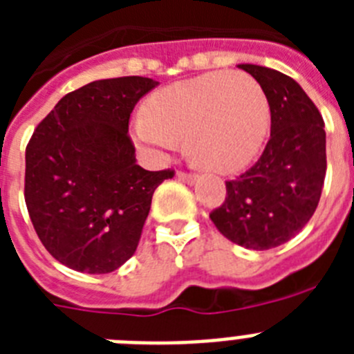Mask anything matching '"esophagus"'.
<instances>
[{
	"label": "esophagus",
	"mask_w": 354,
	"mask_h": 354,
	"mask_svg": "<svg viewBox=\"0 0 354 354\" xmlns=\"http://www.w3.org/2000/svg\"><path fill=\"white\" fill-rule=\"evenodd\" d=\"M177 179L183 180V183H186V184H195L198 177H196L195 174H184V171H177Z\"/></svg>",
	"instance_id": "esophagus-1"
}]
</instances>
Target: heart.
I'll use <instances>...</instances> for the list:
<instances>
[{
    "mask_svg": "<svg viewBox=\"0 0 354 354\" xmlns=\"http://www.w3.org/2000/svg\"><path fill=\"white\" fill-rule=\"evenodd\" d=\"M270 127V101L261 83L246 72L216 71L156 92L133 133L156 154L186 138V152L196 165L232 174L257 158Z\"/></svg>",
    "mask_w": 354,
    "mask_h": 354,
    "instance_id": "obj_1",
    "label": "heart"
}]
</instances>
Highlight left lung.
Here are the masks:
<instances>
[{
    "mask_svg": "<svg viewBox=\"0 0 354 354\" xmlns=\"http://www.w3.org/2000/svg\"><path fill=\"white\" fill-rule=\"evenodd\" d=\"M237 67L268 95L271 136L259 161L225 183V202L209 216L227 239L261 252L292 239L317 209L326 175V133L319 109L292 77L261 65Z\"/></svg>",
    "mask_w": 354,
    "mask_h": 354,
    "instance_id": "obj_1",
    "label": "left lung"
}]
</instances>
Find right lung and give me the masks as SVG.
Listing matches in <instances>:
<instances>
[{
	"label": "right lung",
	"mask_w": 354,
	"mask_h": 354,
	"mask_svg": "<svg viewBox=\"0 0 354 354\" xmlns=\"http://www.w3.org/2000/svg\"><path fill=\"white\" fill-rule=\"evenodd\" d=\"M142 76L99 80L62 97L26 147L24 200L42 245L80 273L118 270L136 252L156 187L174 171L136 162L127 136Z\"/></svg>",
	"instance_id": "right-lung-1"
}]
</instances>
